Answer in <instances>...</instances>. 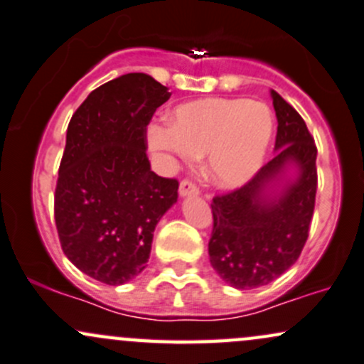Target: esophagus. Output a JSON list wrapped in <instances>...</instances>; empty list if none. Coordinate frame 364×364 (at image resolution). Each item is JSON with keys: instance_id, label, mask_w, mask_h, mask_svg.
<instances>
[{"instance_id": "34e87169", "label": "esophagus", "mask_w": 364, "mask_h": 364, "mask_svg": "<svg viewBox=\"0 0 364 364\" xmlns=\"http://www.w3.org/2000/svg\"><path fill=\"white\" fill-rule=\"evenodd\" d=\"M178 193H181V196H198L199 189L193 181L183 178V181H181V186H178Z\"/></svg>"}]
</instances>
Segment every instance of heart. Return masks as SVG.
Segmentation results:
<instances>
[{"label":"heart","mask_w":364,"mask_h":364,"mask_svg":"<svg viewBox=\"0 0 364 364\" xmlns=\"http://www.w3.org/2000/svg\"><path fill=\"white\" fill-rule=\"evenodd\" d=\"M273 136V115L264 103L242 97H203L173 109L171 124L148 125L149 148L168 161L206 154L204 170L216 186L235 189L258 171Z\"/></svg>","instance_id":"obj_1"}]
</instances>
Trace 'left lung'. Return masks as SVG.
<instances>
[{
    "label": "left lung",
    "mask_w": 364,
    "mask_h": 364,
    "mask_svg": "<svg viewBox=\"0 0 364 364\" xmlns=\"http://www.w3.org/2000/svg\"><path fill=\"white\" fill-rule=\"evenodd\" d=\"M277 127L273 160L244 186L216 194L211 203L213 230L208 252L211 267L235 289H256L279 279L296 263L311 225L316 198V144L299 113L272 91ZM289 161L300 177L279 198H267L266 186Z\"/></svg>",
    "instance_id": "left-lung-1"
}]
</instances>
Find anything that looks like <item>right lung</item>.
<instances>
[{"label":"right lung","instance_id":"add662e5","mask_svg":"<svg viewBox=\"0 0 364 364\" xmlns=\"http://www.w3.org/2000/svg\"><path fill=\"white\" fill-rule=\"evenodd\" d=\"M171 92L127 73L89 94L67 129L55 189L65 256L85 275L122 285L148 267L156 223L177 201V178L151 170L146 130Z\"/></svg>","mask_w":364,"mask_h":364}]
</instances>
